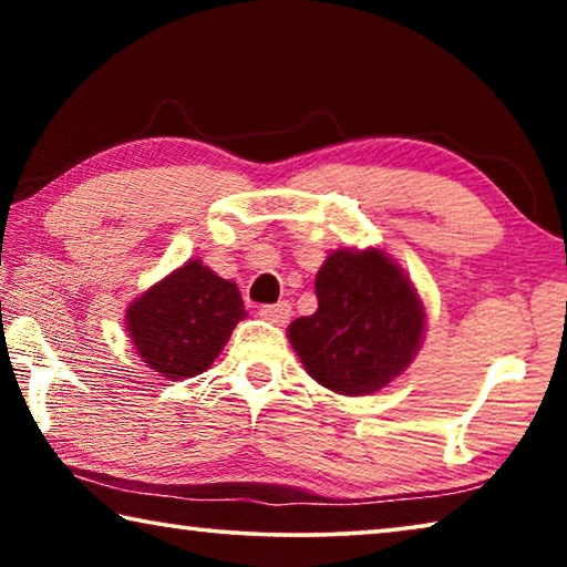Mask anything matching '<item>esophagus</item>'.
<instances>
[{"instance_id":"1","label":"esophagus","mask_w":567,"mask_h":567,"mask_svg":"<svg viewBox=\"0 0 567 567\" xmlns=\"http://www.w3.org/2000/svg\"><path fill=\"white\" fill-rule=\"evenodd\" d=\"M292 315V305L290 302H277V305H265L260 310V318L272 322V324H285L287 320H290Z\"/></svg>"}]
</instances>
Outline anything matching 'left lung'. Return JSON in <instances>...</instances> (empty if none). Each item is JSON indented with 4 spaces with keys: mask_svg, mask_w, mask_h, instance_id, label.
Returning a JSON list of instances; mask_svg holds the SVG:
<instances>
[{
    "mask_svg": "<svg viewBox=\"0 0 567 567\" xmlns=\"http://www.w3.org/2000/svg\"><path fill=\"white\" fill-rule=\"evenodd\" d=\"M318 310L287 328L307 375L338 395L390 385L425 338V305L405 270L378 247L334 249L315 277Z\"/></svg>",
    "mask_w": 567,
    "mask_h": 567,
    "instance_id": "8db88e82",
    "label": "left lung"
}]
</instances>
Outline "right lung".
Listing matches in <instances>:
<instances>
[{"label":"right lung","mask_w":567,"mask_h":567,"mask_svg":"<svg viewBox=\"0 0 567 567\" xmlns=\"http://www.w3.org/2000/svg\"><path fill=\"white\" fill-rule=\"evenodd\" d=\"M237 285L203 260H187L132 300L124 315L140 360L165 380L205 372L245 320Z\"/></svg>","instance_id":"obj_1"}]
</instances>
